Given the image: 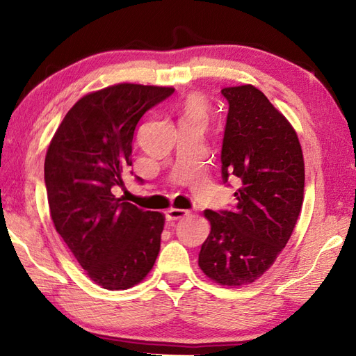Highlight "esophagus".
<instances>
[{"mask_svg": "<svg viewBox=\"0 0 356 356\" xmlns=\"http://www.w3.org/2000/svg\"><path fill=\"white\" fill-rule=\"evenodd\" d=\"M188 216L186 209H177V208H171L166 211V220L168 222H176L179 218H184Z\"/></svg>", "mask_w": 356, "mask_h": 356, "instance_id": "esophagus-1", "label": "esophagus"}]
</instances>
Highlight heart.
<instances>
[{"instance_id": "1", "label": "heart", "mask_w": 356, "mask_h": 356, "mask_svg": "<svg viewBox=\"0 0 356 356\" xmlns=\"http://www.w3.org/2000/svg\"><path fill=\"white\" fill-rule=\"evenodd\" d=\"M185 113L186 116H194V115L205 116V102H203L199 96H190L185 101Z\"/></svg>"}]
</instances>
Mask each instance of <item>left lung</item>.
<instances>
[{
    "mask_svg": "<svg viewBox=\"0 0 356 356\" xmlns=\"http://www.w3.org/2000/svg\"><path fill=\"white\" fill-rule=\"evenodd\" d=\"M228 101L222 179L238 182L232 211L207 209L211 232L199 266L223 286L255 282L283 251L305 195V161L297 133L259 88L222 90Z\"/></svg>",
    "mask_w": 356,
    "mask_h": 356,
    "instance_id": "obj_1",
    "label": "left lung"
}]
</instances>
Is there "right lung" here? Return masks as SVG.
<instances>
[{"mask_svg":"<svg viewBox=\"0 0 356 356\" xmlns=\"http://www.w3.org/2000/svg\"><path fill=\"white\" fill-rule=\"evenodd\" d=\"M172 93L171 87L139 84L90 93L67 113L45 154L51 220L82 269L104 289L142 282L161 249L163 214L124 202L113 188L124 184L133 163L140 118Z\"/></svg>","mask_w":356,"mask_h":356,"instance_id":"1","label":"right lung"}]
</instances>
